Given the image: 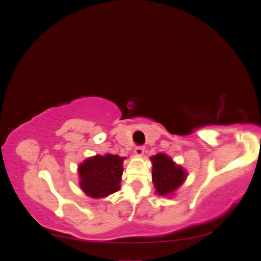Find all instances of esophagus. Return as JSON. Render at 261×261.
Returning a JSON list of instances; mask_svg holds the SVG:
<instances>
[{
    "label": "esophagus",
    "mask_w": 261,
    "mask_h": 261,
    "mask_svg": "<svg viewBox=\"0 0 261 261\" xmlns=\"http://www.w3.org/2000/svg\"><path fill=\"white\" fill-rule=\"evenodd\" d=\"M144 151H145V147H143V146H138L135 148V150H134V152H135L139 156L144 154Z\"/></svg>",
    "instance_id": "34e87169"
}]
</instances>
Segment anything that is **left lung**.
<instances>
[{
    "mask_svg": "<svg viewBox=\"0 0 261 261\" xmlns=\"http://www.w3.org/2000/svg\"><path fill=\"white\" fill-rule=\"evenodd\" d=\"M152 163V183L155 194L162 197L174 195L187 178V171L165 153L150 156Z\"/></svg>",
    "mask_w": 261,
    "mask_h": 261,
    "instance_id": "obj_1",
    "label": "left lung"
}]
</instances>
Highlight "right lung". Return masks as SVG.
<instances>
[{
    "mask_svg": "<svg viewBox=\"0 0 261 261\" xmlns=\"http://www.w3.org/2000/svg\"><path fill=\"white\" fill-rule=\"evenodd\" d=\"M126 156L106 153L87 158L78 165L82 191L91 198H106L121 188L123 162Z\"/></svg>",
    "mask_w": 261,
    "mask_h": 261,
    "instance_id": "obj_1",
    "label": "right lung"
}]
</instances>
